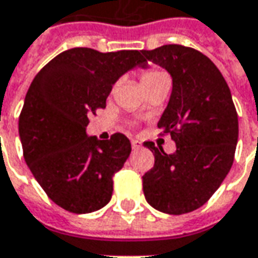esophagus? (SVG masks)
Listing matches in <instances>:
<instances>
[{"mask_svg":"<svg viewBox=\"0 0 258 258\" xmlns=\"http://www.w3.org/2000/svg\"><path fill=\"white\" fill-rule=\"evenodd\" d=\"M141 148H142V144H141L139 141L134 139V141H132V149H134V151H138V149H141Z\"/></svg>","mask_w":258,"mask_h":258,"instance_id":"esophagus-1","label":"esophagus"}]
</instances>
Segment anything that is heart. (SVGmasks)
Here are the masks:
<instances>
[{
  "label": "heart",
  "instance_id": "heart-1",
  "mask_svg": "<svg viewBox=\"0 0 258 258\" xmlns=\"http://www.w3.org/2000/svg\"><path fill=\"white\" fill-rule=\"evenodd\" d=\"M165 80H169L168 76L165 75L164 72L158 70V69H148L141 76V83H142L144 89L152 87L155 85H159L161 82H165Z\"/></svg>",
  "mask_w": 258,
  "mask_h": 258
}]
</instances>
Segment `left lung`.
<instances>
[{
    "mask_svg": "<svg viewBox=\"0 0 258 258\" xmlns=\"http://www.w3.org/2000/svg\"><path fill=\"white\" fill-rule=\"evenodd\" d=\"M145 60L172 76V93L158 127L176 144L173 154L145 142L155 165L142 176L155 210L181 215L203 207L234 162L238 116L221 72L201 51L179 44L144 50Z\"/></svg>",
    "mask_w": 258,
    "mask_h": 258,
    "instance_id": "left-lung-1",
    "label": "left lung"
}]
</instances>
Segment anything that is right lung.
Segmentation results:
<instances>
[{
  "mask_svg": "<svg viewBox=\"0 0 258 258\" xmlns=\"http://www.w3.org/2000/svg\"><path fill=\"white\" fill-rule=\"evenodd\" d=\"M135 66H148L142 51L76 47L48 61L25 94L18 119L25 162L47 197L69 213H93L112 198L113 175L129 158L131 142L123 134L97 141L86 126Z\"/></svg>",
  "mask_w": 258,
  "mask_h": 258,
  "instance_id": "obj_1",
  "label": "right lung"
}]
</instances>
